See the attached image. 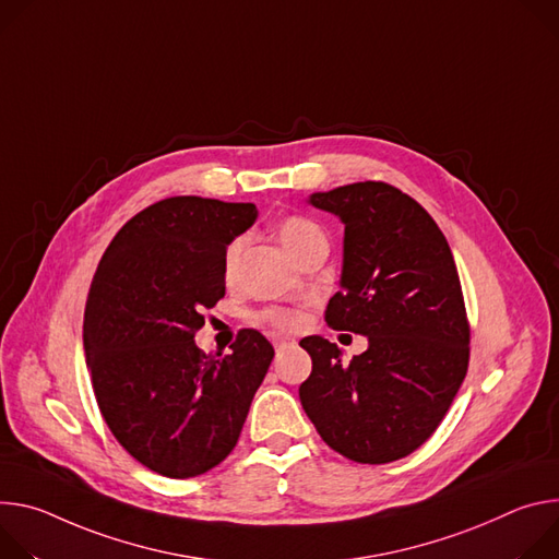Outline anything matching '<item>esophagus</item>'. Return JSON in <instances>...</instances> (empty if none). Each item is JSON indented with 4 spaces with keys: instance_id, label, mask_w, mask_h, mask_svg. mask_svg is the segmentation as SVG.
Instances as JSON below:
<instances>
[{
    "instance_id": "34e87169",
    "label": "esophagus",
    "mask_w": 559,
    "mask_h": 559,
    "mask_svg": "<svg viewBox=\"0 0 559 559\" xmlns=\"http://www.w3.org/2000/svg\"><path fill=\"white\" fill-rule=\"evenodd\" d=\"M293 344V340H288V337H277L275 340V348L277 350H282V348H286V346H290Z\"/></svg>"
}]
</instances>
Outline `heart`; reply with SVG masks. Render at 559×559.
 <instances>
[{
  "instance_id": "heart-1",
  "label": "heart",
  "mask_w": 559,
  "mask_h": 559,
  "mask_svg": "<svg viewBox=\"0 0 559 559\" xmlns=\"http://www.w3.org/2000/svg\"><path fill=\"white\" fill-rule=\"evenodd\" d=\"M277 235H280V241H282V246L286 248V253H288L290 258H295L306 243H311V241L324 237L322 228H320L316 222L306 219V217H288V219H284V222L277 226ZM237 251H239V246L235 243V246H230V251H228V255H226V275H228V277H230L233 271H235ZM264 318H266L271 324L282 326V329H290V326H295L297 320H299V316H297L295 311H286V308H271V311H266Z\"/></svg>"
}]
</instances>
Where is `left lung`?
<instances>
[{"instance_id":"1","label":"left lung","mask_w":559,"mask_h":559,"mask_svg":"<svg viewBox=\"0 0 559 559\" xmlns=\"http://www.w3.org/2000/svg\"><path fill=\"white\" fill-rule=\"evenodd\" d=\"M344 224L340 293L326 324L368 340L348 364L308 335L313 370L299 402L322 440L361 464L419 449L444 419L468 368V322L451 246L432 217L382 181L306 200Z\"/></svg>"}]
</instances>
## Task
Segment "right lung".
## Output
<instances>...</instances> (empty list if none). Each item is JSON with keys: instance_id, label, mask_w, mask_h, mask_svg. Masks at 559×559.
I'll return each mask as SVG.
<instances>
[{"instance_id": "obj_1", "label": "right lung", "mask_w": 559, "mask_h": 559, "mask_svg": "<svg viewBox=\"0 0 559 559\" xmlns=\"http://www.w3.org/2000/svg\"><path fill=\"white\" fill-rule=\"evenodd\" d=\"M255 219V204L162 200L121 226L93 277L84 353L99 411L117 442L159 475L217 466L273 361L255 329L239 331L230 355H204L193 340L226 293V248Z\"/></svg>"}]
</instances>
